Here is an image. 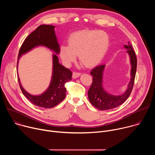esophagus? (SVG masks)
Wrapping results in <instances>:
<instances>
[{
    "label": "esophagus",
    "instance_id": "34e87169",
    "mask_svg": "<svg viewBox=\"0 0 155 155\" xmlns=\"http://www.w3.org/2000/svg\"><path fill=\"white\" fill-rule=\"evenodd\" d=\"M80 75H81L80 73H78V72H73L72 77H73L74 78H77Z\"/></svg>",
    "mask_w": 155,
    "mask_h": 155
}]
</instances>
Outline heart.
<instances>
[{"mask_svg": "<svg viewBox=\"0 0 155 155\" xmlns=\"http://www.w3.org/2000/svg\"><path fill=\"white\" fill-rule=\"evenodd\" d=\"M109 37L104 31L83 30L72 34L68 45L60 47L59 54L66 65L75 62L77 55L86 68L97 65L104 58L109 47Z\"/></svg>", "mask_w": 155, "mask_h": 155, "instance_id": "obj_1", "label": "heart"}]
</instances>
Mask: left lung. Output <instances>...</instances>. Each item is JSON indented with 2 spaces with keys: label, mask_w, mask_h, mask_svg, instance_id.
<instances>
[{
  "label": "left lung",
  "mask_w": 155,
  "mask_h": 155,
  "mask_svg": "<svg viewBox=\"0 0 155 155\" xmlns=\"http://www.w3.org/2000/svg\"><path fill=\"white\" fill-rule=\"evenodd\" d=\"M129 54L130 69V79L125 92L120 95H113L108 93L103 86V73L105 65H101L94 68L91 75L93 76V83L88 90V99L91 104L101 110H106L116 108L121 105L130 96L134 86L137 69V58L133 48L129 41L128 45H124Z\"/></svg>",
  "instance_id": "obj_1"
}]
</instances>
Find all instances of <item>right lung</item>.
Masks as SVG:
<instances>
[{"mask_svg": "<svg viewBox=\"0 0 155 155\" xmlns=\"http://www.w3.org/2000/svg\"><path fill=\"white\" fill-rule=\"evenodd\" d=\"M54 26L43 25L38 26L25 39L20 48L17 61V71L19 60L21 56L33 48L42 46L54 52L53 54V71L51 81L47 90L40 95H32L28 93L22 86L19 76L18 80L23 94L35 105L45 108H52L65 97L66 88L64 84L72 80V72L59 62L57 54H59V45L54 31Z\"/></svg>", "mask_w": 155, "mask_h": 155, "instance_id": "right-lung-1", "label": "right lung"}]
</instances>
